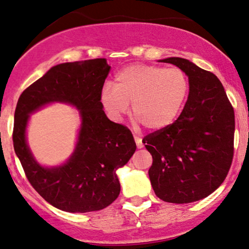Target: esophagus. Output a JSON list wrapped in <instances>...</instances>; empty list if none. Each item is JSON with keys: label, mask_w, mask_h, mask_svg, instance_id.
Segmentation results:
<instances>
[{"label": "esophagus", "mask_w": 249, "mask_h": 249, "mask_svg": "<svg viewBox=\"0 0 249 249\" xmlns=\"http://www.w3.org/2000/svg\"><path fill=\"white\" fill-rule=\"evenodd\" d=\"M134 142H136V145H137V147H138V148H142V146H144V145H142V142L141 137L134 136Z\"/></svg>", "instance_id": "esophagus-1"}]
</instances>
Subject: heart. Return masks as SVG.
I'll list each match as a JSON object with an SVG mask.
<instances>
[{
	"label": "heart",
	"instance_id": "b5f03b06",
	"mask_svg": "<svg viewBox=\"0 0 249 249\" xmlns=\"http://www.w3.org/2000/svg\"><path fill=\"white\" fill-rule=\"evenodd\" d=\"M190 79L180 68L133 64L119 71L115 87L105 84L101 102L108 116L121 119L132 103V117L148 131H160L178 118L190 93Z\"/></svg>",
	"mask_w": 249,
	"mask_h": 249
}]
</instances>
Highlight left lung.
I'll return each instance as SVG.
<instances>
[{"label":"left lung","mask_w":249,"mask_h":249,"mask_svg":"<svg viewBox=\"0 0 249 249\" xmlns=\"http://www.w3.org/2000/svg\"><path fill=\"white\" fill-rule=\"evenodd\" d=\"M160 62L184 70L191 88L178 119L142 139L153 159L148 177L159 199L188 204L206 198L227 177L234 154V110L214 73L180 57Z\"/></svg>","instance_id":"1"}]
</instances>
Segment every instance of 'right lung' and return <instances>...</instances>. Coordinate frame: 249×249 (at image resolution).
<instances>
[{"mask_svg": "<svg viewBox=\"0 0 249 249\" xmlns=\"http://www.w3.org/2000/svg\"><path fill=\"white\" fill-rule=\"evenodd\" d=\"M110 69L105 58L62 63L25 89L17 102L13 131L16 156L31 186L65 212H93L112 204L121 192L116 171L136 151L131 131L111 122L103 110L101 91ZM53 101L76 106L82 124L70 160L48 169L33 159L25 128L30 113Z\"/></svg>", "mask_w": 249, "mask_h": 249, "instance_id": "obj_1", "label": "right lung"}]
</instances>
